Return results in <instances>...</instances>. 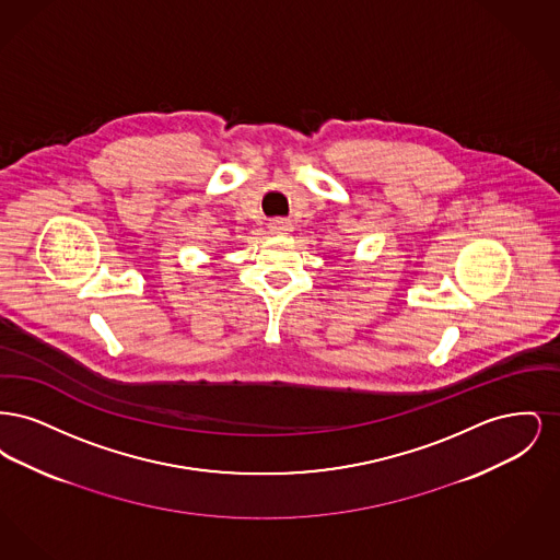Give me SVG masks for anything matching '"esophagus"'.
Here are the masks:
<instances>
[{"mask_svg":"<svg viewBox=\"0 0 560 560\" xmlns=\"http://www.w3.org/2000/svg\"><path fill=\"white\" fill-rule=\"evenodd\" d=\"M268 231H270L272 235H290L293 231L292 220H283V218L270 220V222H268Z\"/></svg>","mask_w":560,"mask_h":560,"instance_id":"34e87169","label":"esophagus"}]
</instances>
